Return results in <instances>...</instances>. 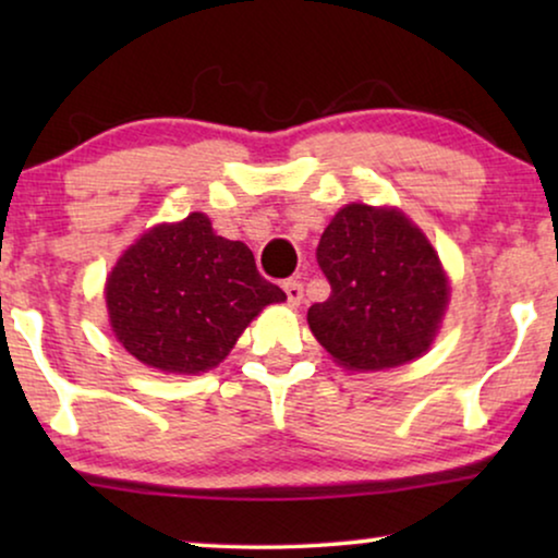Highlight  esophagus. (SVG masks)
<instances>
[{
    "instance_id": "esophagus-1",
    "label": "esophagus",
    "mask_w": 558,
    "mask_h": 558,
    "mask_svg": "<svg viewBox=\"0 0 558 558\" xmlns=\"http://www.w3.org/2000/svg\"><path fill=\"white\" fill-rule=\"evenodd\" d=\"M284 292H287V302L289 304H300L302 296H304L302 281L300 279H287L284 281Z\"/></svg>"
}]
</instances>
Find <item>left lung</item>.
Listing matches in <instances>:
<instances>
[{
    "instance_id": "8db88e82",
    "label": "left lung",
    "mask_w": 558,
    "mask_h": 558,
    "mask_svg": "<svg viewBox=\"0 0 558 558\" xmlns=\"http://www.w3.org/2000/svg\"><path fill=\"white\" fill-rule=\"evenodd\" d=\"M317 264L330 296L312 304L307 323L340 365L396 368L432 345L447 307V277L403 213L345 205L319 239Z\"/></svg>"
}]
</instances>
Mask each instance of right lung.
<instances>
[{"label":"right lung","mask_w":558,"mask_h":558,"mask_svg":"<svg viewBox=\"0 0 558 558\" xmlns=\"http://www.w3.org/2000/svg\"><path fill=\"white\" fill-rule=\"evenodd\" d=\"M287 294L256 269L246 243L190 213L144 233L106 281L117 340L149 368L205 373L223 361L266 304Z\"/></svg>","instance_id":"right-lung-1"}]
</instances>
